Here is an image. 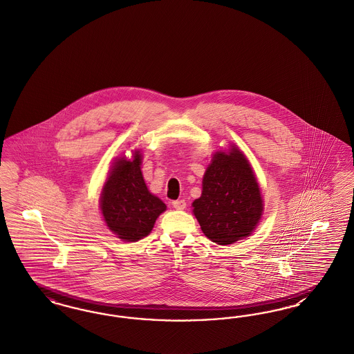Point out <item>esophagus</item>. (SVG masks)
I'll return each mask as SVG.
<instances>
[{"instance_id":"1","label":"esophagus","mask_w":354,"mask_h":354,"mask_svg":"<svg viewBox=\"0 0 354 354\" xmlns=\"http://www.w3.org/2000/svg\"><path fill=\"white\" fill-rule=\"evenodd\" d=\"M172 207L178 211H183L187 207V203H185V200H175V201H172Z\"/></svg>"}]
</instances>
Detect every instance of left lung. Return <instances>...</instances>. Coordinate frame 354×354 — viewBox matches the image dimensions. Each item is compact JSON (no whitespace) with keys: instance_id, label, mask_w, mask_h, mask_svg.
<instances>
[{"instance_id":"1","label":"left lung","mask_w":354,"mask_h":354,"mask_svg":"<svg viewBox=\"0 0 354 354\" xmlns=\"http://www.w3.org/2000/svg\"><path fill=\"white\" fill-rule=\"evenodd\" d=\"M216 151L203 178L201 196L192 203L203 233L218 245L252 234L263 212L254 171L236 146Z\"/></svg>"}]
</instances>
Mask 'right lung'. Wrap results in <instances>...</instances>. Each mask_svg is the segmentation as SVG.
Segmentation results:
<instances>
[{"mask_svg":"<svg viewBox=\"0 0 354 354\" xmlns=\"http://www.w3.org/2000/svg\"><path fill=\"white\" fill-rule=\"evenodd\" d=\"M141 165L138 150L131 160L127 156L117 159L100 196V208L106 227L127 242L146 237L159 214L166 211V204L147 189Z\"/></svg>","mask_w":354,"mask_h":354,"instance_id":"1","label":"right lung"}]
</instances>
